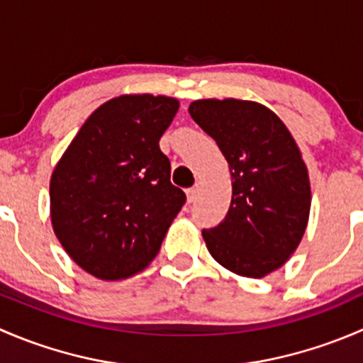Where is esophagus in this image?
I'll list each match as a JSON object with an SVG mask.
<instances>
[{
  "instance_id": "obj_1",
  "label": "esophagus",
  "mask_w": 363,
  "mask_h": 363,
  "mask_svg": "<svg viewBox=\"0 0 363 363\" xmlns=\"http://www.w3.org/2000/svg\"><path fill=\"white\" fill-rule=\"evenodd\" d=\"M186 195H188V202L193 203L196 199H199V186H193V188H189L188 191H186Z\"/></svg>"
}]
</instances>
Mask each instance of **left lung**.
Here are the masks:
<instances>
[{
  "mask_svg": "<svg viewBox=\"0 0 363 363\" xmlns=\"http://www.w3.org/2000/svg\"><path fill=\"white\" fill-rule=\"evenodd\" d=\"M188 111L232 174L228 214L202 232L208 252L239 276L274 272L296 250L309 219V175L294 137L256 101L196 100Z\"/></svg>",
  "mask_w": 363,
  "mask_h": 363,
  "instance_id": "8db88e82",
  "label": "left lung"
}]
</instances>
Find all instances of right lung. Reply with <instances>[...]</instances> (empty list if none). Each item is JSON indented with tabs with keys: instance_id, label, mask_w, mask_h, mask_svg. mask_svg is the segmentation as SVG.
<instances>
[{
	"instance_id": "obj_1",
	"label": "right lung",
	"mask_w": 363,
	"mask_h": 363,
	"mask_svg": "<svg viewBox=\"0 0 363 363\" xmlns=\"http://www.w3.org/2000/svg\"><path fill=\"white\" fill-rule=\"evenodd\" d=\"M179 101L112 98L87 117L50 177V219L69 258L105 281L144 270L186 195L170 182L160 138Z\"/></svg>"
}]
</instances>
